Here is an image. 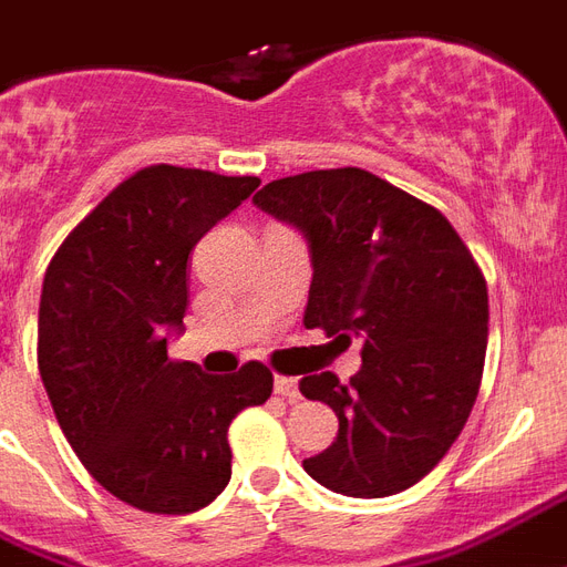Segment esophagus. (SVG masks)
Masks as SVG:
<instances>
[{"mask_svg":"<svg viewBox=\"0 0 567 567\" xmlns=\"http://www.w3.org/2000/svg\"><path fill=\"white\" fill-rule=\"evenodd\" d=\"M275 394L287 398L289 403H296V400H301L299 380L296 377H275Z\"/></svg>","mask_w":567,"mask_h":567,"instance_id":"34e87169","label":"esophagus"}]
</instances>
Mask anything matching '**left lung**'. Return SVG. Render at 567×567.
Instances as JSON below:
<instances>
[{"label":"left lung","instance_id":"1","mask_svg":"<svg viewBox=\"0 0 567 567\" xmlns=\"http://www.w3.org/2000/svg\"><path fill=\"white\" fill-rule=\"evenodd\" d=\"M262 212L310 241L305 326L361 340V370L299 382L329 403L338 436L305 472L343 496L380 499L419 484L461 436L484 373L487 280L440 208L368 169L268 182Z\"/></svg>","mask_w":567,"mask_h":567}]
</instances>
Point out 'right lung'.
<instances>
[{
  "label": "right lung",
  "instance_id": "add662e5",
  "mask_svg": "<svg viewBox=\"0 0 567 567\" xmlns=\"http://www.w3.org/2000/svg\"><path fill=\"white\" fill-rule=\"evenodd\" d=\"M257 187V176L143 167L47 266L38 370L59 427L104 491L148 514H190L220 496L229 424L275 389L262 361L208 377L167 355L187 308V254Z\"/></svg>",
  "mask_w": 567,
  "mask_h": 567
}]
</instances>
